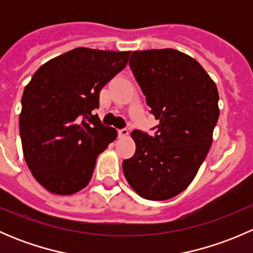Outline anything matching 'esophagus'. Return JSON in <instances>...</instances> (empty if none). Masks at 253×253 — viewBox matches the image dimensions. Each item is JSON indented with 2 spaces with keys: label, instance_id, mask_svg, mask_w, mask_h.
Returning <instances> with one entry per match:
<instances>
[{
  "label": "esophagus",
  "instance_id": "esophagus-1",
  "mask_svg": "<svg viewBox=\"0 0 253 253\" xmlns=\"http://www.w3.org/2000/svg\"><path fill=\"white\" fill-rule=\"evenodd\" d=\"M128 129L127 128H122V129H119V137L120 138H124V137H127L128 136Z\"/></svg>",
  "mask_w": 253,
  "mask_h": 253
}]
</instances>
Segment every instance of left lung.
Segmentation results:
<instances>
[{"label": "left lung", "instance_id": "left-lung-1", "mask_svg": "<svg viewBox=\"0 0 253 253\" xmlns=\"http://www.w3.org/2000/svg\"><path fill=\"white\" fill-rule=\"evenodd\" d=\"M129 67L159 125L154 136L131 133L136 153L122 163L125 177L145 200H169L192 182L208 154L218 89L195 58L174 48L133 51Z\"/></svg>", "mask_w": 253, "mask_h": 253}]
</instances>
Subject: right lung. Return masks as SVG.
<instances>
[{
  "mask_svg": "<svg viewBox=\"0 0 253 253\" xmlns=\"http://www.w3.org/2000/svg\"><path fill=\"white\" fill-rule=\"evenodd\" d=\"M131 51L77 47L47 61L22 96L23 154L35 180L61 196L85 187L96 158L117 137L93 110L103 86L126 67Z\"/></svg>",
  "mask_w": 253,
  "mask_h": 253,
  "instance_id": "right-lung-1",
  "label": "right lung"
}]
</instances>
